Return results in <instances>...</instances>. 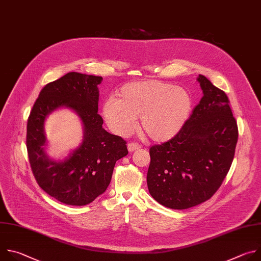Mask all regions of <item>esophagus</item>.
<instances>
[{
    "instance_id": "34e87169",
    "label": "esophagus",
    "mask_w": 261,
    "mask_h": 261,
    "mask_svg": "<svg viewBox=\"0 0 261 261\" xmlns=\"http://www.w3.org/2000/svg\"><path fill=\"white\" fill-rule=\"evenodd\" d=\"M127 147H128L129 152H134V151L138 150V148H140V145L138 143H135V142H129Z\"/></svg>"
}]
</instances>
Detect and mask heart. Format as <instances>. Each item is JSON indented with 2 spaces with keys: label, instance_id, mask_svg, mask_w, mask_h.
Wrapping results in <instances>:
<instances>
[{
  "label": "heart",
  "instance_id": "heart-1",
  "mask_svg": "<svg viewBox=\"0 0 261 261\" xmlns=\"http://www.w3.org/2000/svg\"><path fill=\"white\" fill-rule=\"evenodd\" d=\"M191 106L192 99L186 89L150 80L124 85L117 99L104 102L102 114L109 129L119 135L128 134L138 117L140 133L162 142L180 130Z\"/></svg>",
  "mask_w": 261,
  "mask_h": 261
}]
</instances>
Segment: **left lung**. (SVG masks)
Segmentation results:
<instances>
[{
  "label": "left lung",
  "instance_id": "8db88e82",
  "mask_svg": "<svg viewBox=\"0 0 261 261\" xmlns=\"http://www.w3.org/2000/svg\"><path fill=\"white\" fill-rule=\"evenodd\" d=\"M203 96L168 141L150 148L146 181L150 194L166 207L185 210L210 199L231 166L238 124L225 92L199 74Z\"/></svg>",
  "mask_w": 261,
  "mask_h": 261
}]
</instances>
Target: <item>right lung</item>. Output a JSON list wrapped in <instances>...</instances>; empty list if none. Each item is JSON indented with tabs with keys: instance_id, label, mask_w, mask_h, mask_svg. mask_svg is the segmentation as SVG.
Segmentation results:
<instances>
[{
	"instance_id": "obj_1",
	"label": "right lung",
	"mask_w": 261,
	"mask_h": 261,
	"mask_svg": "<svg viewBox=\"0 0 261 261\" xmlns=\"http://www.w3.org/2000/svg\"><path fill=\"white\" fill-rule=\"evenodd\" d=\"M101 76L69 72L47 84L37 98L27 125L30 165L40 188L57 200L70 205H86L105 192L116 162L128 154L121 136L102 128L98 114ZM66 106L80 116L85 128L82 145L62 163L50 161L43 146V125L47 114Z\"/></svg>"
}]
</instances>
